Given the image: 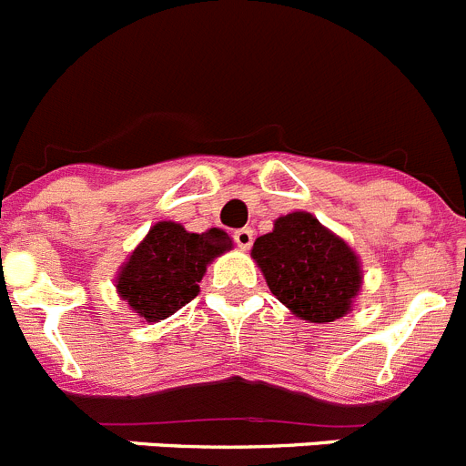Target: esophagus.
Listing matches in <instances>:
<instances>
[{"label":"esophagus","mask_w":466,"mask_h":466,"mask_svg":"<svg viewBox=\"0 0 466 466\" xmlns=\"http://www.w3.org/2000/svg\"><path fill=\"white\" fill-rule=\"evenodd\" d=\"M233 240H236V245L240 247V249H249L251 242H254V230H251V228H238L236 233H233Z\"/></svg>","instance_id":"34e87169"}]
</instances>
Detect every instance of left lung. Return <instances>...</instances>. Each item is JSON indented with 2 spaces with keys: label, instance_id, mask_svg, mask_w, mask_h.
<instances>
[{
  "label": "left lung",
  "instance_id": "1",
  "mask_svg": "<svg viewBox=\"0 0 466 466\" xmlns=\"http://www.w3.org/2000/svg\"><path fill=\"white\" fill-rule=\"evenodd\" d=\"M251 256L272 296L305 321L344 317L360 291L358 256L309 212L279 217L272 233L256 238Z\"/></svg>",
  "mask_w": 466,
  "mask_h": 466
}]
</instances>
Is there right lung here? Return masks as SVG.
Segmentation results:
<instances>
[{"instance_id": "obj_1", "label": "right lung", "mask_w": 466, "mask_h": 466, "mask_svg": "<svg viewBox=\"0 0 466 466\" xmlns=\"http://www.w3.org/2000/svg\"><path fill=\"white\" fill-rule=\"evenodd\" d=\"M230 245L221 228L189 233L175 221H159L119 272V296L138 317L161 321L198 296L205 266Z\"/></svg>"}]
</instances>
